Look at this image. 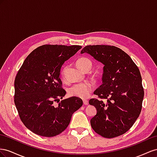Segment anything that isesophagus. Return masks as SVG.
I'll list each match as a JSON object with an SVG mask.
<instances>
[{
	"label": "esophagus",
	"instance_id": "obj_1",
	"mask_svg": "<svg viewBox=\"0 0 157 157\" xmlns=\"http://www.w3.org/2000/svg\"><path fill=\"white\" fill-rule=\"evenodd\" d=\"M83 104H84L85 105H87L89 104V102H88V101H87V100H83Z\"/></svg>",
	"mask_w": 157,
	"mask_h": 157
}]
</instances>
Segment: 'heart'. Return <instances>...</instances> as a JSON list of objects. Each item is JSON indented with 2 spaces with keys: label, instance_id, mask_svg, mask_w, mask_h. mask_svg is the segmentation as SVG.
<instances>
[{
  "label": "heart",
  "instance_id": "heart-1",
  "mask_svg": "<svg viewBox=\"0 0 157 157\" xmlns=\"http://www.w3.org/2000/svg\"><path fill=\"white\" fill-rule=\"evenodd\" d=\"M77 65L82 70L85 71L87 69L91 70L92 67V62L87 58H82L78 60ZM66 68L62 71V76L65 75ZM92 85L89 82H81L74 83L68 88V95L71 97H75L81 98H87L91 93Z\"/></svg>",
  "mask_w": 157,
  "mask_h": 157
}]
</instances>
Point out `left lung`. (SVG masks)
I'll use <instances>...</instances> for the list:
<instances>
[{"label": "left lung", "instance_id": "1", "mask_svg": "<svg viewBox=\"0 0 157 157\" xmlns=\"http://www.w3.org/2000/svg\"><path fill=\"white\" fill-rule=\"evenodd\" d=\"M85 52L105 65L102 84L94 92L98 98L89 101L97 111L91 120V127L106 138L120 136L141 113L144 90L140 70L127 53L114 46L87 45L81 51Z\"/></svg>", "mask_w": 157, "mask_h": 157}]
</instances>
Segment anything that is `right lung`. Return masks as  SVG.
<instances>
[{"label":"right lung","mask_w":157,"mask_h":157,"mask_svg":"<svg viewBox=\"0 0 157 157\" xmlns=\"http://www.w3.org/2000/svg\"><path fill=\"white\" fill-rule=\"evenodd\" d=\"M82 46L43 44L27 56L14 81V103L20 120L34 133L54 137L64 131L71 116L83 105L72 97L59 102L66 95L60 78L64 62Z\"/></svg>","instance_id":"right-lung-1"}]
</instances>
